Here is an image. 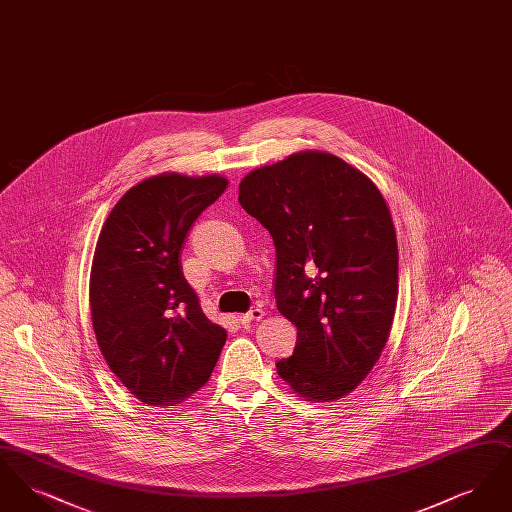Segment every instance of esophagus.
<instances>
[{
  "instance_id": "34e87169",
  "label": "esophagus",
  "mask_w": 512,
  "mask_h": 512,
  "mask_svg": "<svg viewBox=\"0 0 512 512\" xmlns=\"http://www.w3.org/2000/svg\"><path fill=\"white\" fill-rule=\"evenodd\" d=\"M263 317H265V311H263V309H259V307H255V309H251L249 313L242 315V317H240V322H242V324H249V322L261 320Z\"/></svg>"
}]
</instances>
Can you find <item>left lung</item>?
<instances>
[{
	"label": "left lung",
	"mask_w": 512,
	"mask_h": 512,
	"mask_svg": "<svg viewBox=\"0 0 512 512\" xmlns=\"http://www.w3.org/2000/svg\"><path fill=\"white\" fill-rule=\"evenodd\" d=\"M240 205L276 247L278 311L297 328L278 376L307 401H336L380 359L397 305V238L376 184L326 151L249 172Z\"/></svg>",
	"instance_id": "left-lung-1"
}]
</instances>
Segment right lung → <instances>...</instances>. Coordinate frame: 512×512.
I'll use <instances>...</instances> for the list:
<instances>
[{
	"instance_id": "add662e5",
	"label": "right lung",
	"mask_w": 512,
	"mask_h": 512,
	"mask_svg": "<svg viewBox=\"0 0 512 512\" xmlns=\"http://www.w3.org/2000/svg\"><path fill=\"white\" fill-rule=\"evenodd\" d=\"M226 186L219 174L149 176L122 195L99 232L90 272L96 340L111 372L146 405L176 407L219 361L226 330L203 315L180 253Z\"/></svg>"
}]
</instances>
